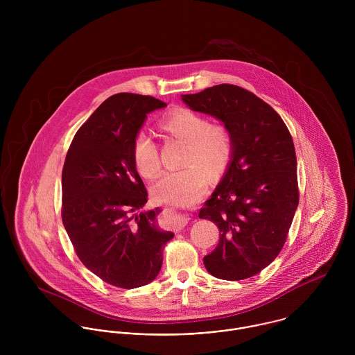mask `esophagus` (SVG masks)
Segmentation results:
<instances>
[{
    "instance_id": "esophagus-1",
    "label": "esophagus",
    "mask_w": 355,
    "mask_h": 355,
    "mask_svg": "<svg viewBox=\"0 0 355 355\" xmlns=\"http://www.w3.org/2000/svg\"><path fill=\"white\" fill-rule=\"evenodd\" d=\"M186 223H187V218H186V217H183V216H178L176 225H179V228H180V227H183Z\"/></svg>"
}]
</instances>
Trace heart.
Returning a JSON list of instances; mask_svg holds the SVG:
<instances>
[{
	"mask_svg": "<svg viewBox=\"0 0 355 355\" xmlns=\"http://www.w3.org/2000/svg\"><path fill=\"white\" fill-rule=\"evenodd\" d=\"M158 127L169 138L186 142L184 168L165 172L154 184L153 196L166 203H191L207 191L209 173L220 175L234 153V138L224 123L210 121L202 113L175 107L158 120ZM132 159L138 172L152 179L161 169L158 148L141 131L132 142Z\"/></svg>",
	"mask_w": 355,
	"mask_h": 355,
	"instance_id": "heart-1",
	"label": "heart"
}]
</instances>
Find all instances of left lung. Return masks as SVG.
I'll list each match as a JSON object with an SVG mask.
<instances>
[{
	"mask_svg": "<svg viewBox=\"0 0 355 355\" xmlns=\"http://www.w3.org/2000/svg\"><path fill=\"white\" fill-rule=\"evenodd\" d=\"M182 98L220 119L234 138L230 168L198 214L220 231L217 248L203 257L205 268L223 280L249 279L282 252L300 202L291 134L270 105L235 85Z\"/></svg>",
	"mask_w": 355,
	"mask_h": 355,
	"instance_id": "obj_1",
	"label": "left lung"
}]
</instances>
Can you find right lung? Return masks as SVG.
<instances>
[{"label":"right lung","instance_id":"1","mask_svg":"<svg viewBox=\"0 0 355 355\" xmlns=\"http://www.w3.org/2000/svg\"><path fill=\"white\" fill-rule=\"evenodd\" d=\"M165 106L152 96L109 97L78 130L65 157V231L83 265L119 288L154 280L162 249L173 238L158 227V209L141 211L148 191L132 159V142L146 114Z\"/></svg>","mask_w":355,"mask_h":355}]
</instances>
